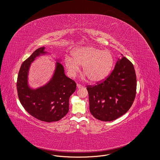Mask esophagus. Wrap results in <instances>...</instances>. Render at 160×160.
<instances>
[{
    "label": "esophagus",
    "instance_id": "1",
    "mask_svg": "<svg viewBox=\"0 0 160 160\" xmlns=\"http://www.w3.org/2000/svg\"><path fill=\"white\" fill-rule=\"evenodd\" d=\"M77 88H78V89H79V88H83V86L82 85V84H77Z\"/></svg>",
    "mask_w": 160,
    "mask_h": 160
}]
</instances>
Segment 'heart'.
<instances>
[{
    "instance_id": "1",
    "label": "heart",
    "mask_w": 160,
    "mask_h": 160,
    "mask_svg": "<svg viewBox=\"0 0 160 160\" xmlns=\"http://www.w3.org/2000/svg\"><path fill=\"white\" fill-rule=\"evenodd\" d=\"M72 58H65V66L69 76H75L82 65L84 73L93 83L100 82L111 72L114 65V58L108 50H102L93 46H84L74 49Z\"/></svg>"
}]
</instances>
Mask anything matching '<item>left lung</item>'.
Instances as JSON below:
<instances>
[{"instance_id":"obj_1","label":"left lung","mask_w":160,"mask_h":160,"mask_svg":"<svg viewBox=\"0 0 160 160\" xmlns=\"http://www.w3.org/2000/svg\"><path fill=\"white\" fill-rule=\"evenodd\" d=\"M137 80L132 63L118 59L113 71L95 86H88L90 112L96 119L112 121L125 114L136 97Z\"/></svg>"}]
</instances>
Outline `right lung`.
Returning a JSON list of instances; mask_svg holds the SVG:
<instances>
[{
	"instance_id": "add662e5",
	"label": "right lung",
	"mask_w": 160,
	"mask_h": 160,
	"mask_svg": "<svg viewBox=\"0 0 160 160\" xmlns=\"http://www.w3.org/2000/svg\"><path fill=\"white\" fill-rule=\"evenodd\" d=\"M45 48H39L23 62L17 77V89L19 100L28 113L41 121L56 122L68 112L69 99L76 90V83L65 76L61 59H56L49 82L37 89L29 86L28 75L31 63L36 58L48 54Z\"/></svg>"
}]
</instances>
